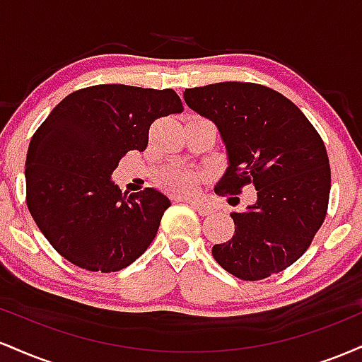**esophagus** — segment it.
<instances>
[{
	"label": "esophagus",
	"mask_w": 362,
	"mask_h": 362,
	"mask_svg": "<svg viewBox=\"0 0 362 362\" xmlns=\"http://www.w3.org/2000/svg\"><path fill=\"white\" fill-rule=\"evenodd\" d=\"M189 204L194 207L195 211H197L199 214L201 216H207L213 213V207H211L209 204H204V202H199V201H189Z\"/></svg>",
	"instance_id": "1"
}]
</instances>
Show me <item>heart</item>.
Returning <instances> with one entry per match:
<instances>
[{"mask_svg":"<svg viewBox=\"0 0 362 362\" xmlns=\"http://www.w3.org/2000/svg\"><path fill=\"white\" fill-rule=\"evenodd\" d=\"M199 184H201V175L185 168L173 170V172L167 173V175L161 178V185H163L170 194L175 195L194 194Z\"/></svg>","mask_w":362,"mask_h":362,"instance_id":"b5f03b06","label":"heart"}]
</instances>
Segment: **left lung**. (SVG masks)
I'll use <instances>...</instances> for the list:
<instances>
[{
	"label": "left lung",
	"instance_id": "left-lung-1",
	"mask_svg": "<svg viewBox=\"0 0 362 362\" xmlns=\"http://www.w3.org/2000/svg\"><path fill=\"white\" fill-rule=\"evenodd\" d=\"M187 105L211 119L226 144L230 167L218 187L257 202L231 213L235 235L213 247L226 272L260 281L282 272L308 250L327 216L330 163L306 115L279 91L257 83L224 81L187 88Z\"/></svg>",
	"mask_w": 362,
	"mask_h": 362
}]
</instances>
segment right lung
Returning a JSON list of instances; mask_svg holds the SVG:
<instances>
[{
  "label": "right lung",
  "instance_id": "obj_1",
  "mask_svg": "<svg viewBox=\"0 0 362 362\" xmlns=\"http://www.w3.org/2000/svg\"><path fill=\"white\" fill-rule=\"evenodd\" d=\"M182 112L173 90L95 85L73 91L32 136L25 182L32 218L54 250L90 272H117L156 236L167 195L124 194L110 180L127 151H144L156 119Z\"/></svg>",
  "mask_w": 362,
  "mask_h": 362
}]
</instances>
